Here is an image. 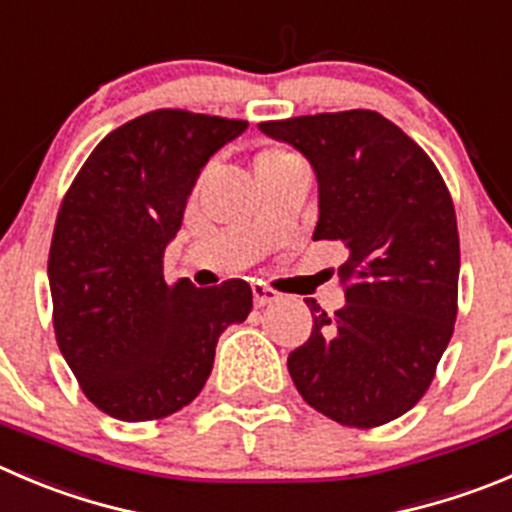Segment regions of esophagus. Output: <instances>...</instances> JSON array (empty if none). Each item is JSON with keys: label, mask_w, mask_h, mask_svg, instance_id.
I'll list each match as a JSON object with an SVG mask.
<instances>
[{"label": "esophagus", "mask_w": 512, "mask_h": 512, "mask_svg": "<svg viewBox=\"0 0 512 512\" xmlns=\"http://www.w3.org/2000/svg\"><path fill=\"white\" fill-rule=\"evenodd\" d=\"M274 301H279V294H276L274 289H269V286L264 284H253V304L269 306L274 304Z\"/></svg>", "instance_id": "34e87169"}]
</instances>
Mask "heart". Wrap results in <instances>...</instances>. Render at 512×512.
<instances>
[{"mask_svg": "<svg viewBox=\"0 0 512 512\" xmlns=\"http://www.w3.org/2000/svg\"><path fill=\"white\" fill-rule=\"evenodd\" d=\"M284 158H291V155L284 153V150H266L264 155H259L256 163H271V160H284Z\"/></svg>", "mask_w": 512, "mask_h": 512, "instance_id": "obj_1", "label": "heart"}]
</instances>
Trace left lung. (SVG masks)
I'll use <instances>...</instances> for the list:
<instances>
[{
	"mask_svg": "<svg viewBox=\"0 0 512 512\" xmlns=\"http://www.w3.org/2000/svg\"><path fill=\"white\" fill-rule=\"evenodd\" d=\"M294 145L319 180L314 241H342L347 304L314 299L311 337L289 374L316 412L347 427L387 425L435 379L457 316L460 238L450 191L430 155L374 110L259 123Z\"/></svg>",
	"mask_w": 512,
	"mask_h": 512,
	"instance_id": "left-lung-1",
	"label": "left lung"
}]
</instances>
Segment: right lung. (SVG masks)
I'll use <instances>...</instances> for the list:
<instances>
[{
    "label": "right lung",
    "instance_id": "1",
    "mask_svg": "<svg viewBox=\"0 0 512 512\" xmlns=\"http://www.w3.org/2000/svg\"><path fill=\"white\" fill-rule=\"evenodd\" d=\"M246 125L145 113L97 143L62 198L47 261L57 347L85 397L115 420H160L193 402L221 332L251 311L241 279L196 289L163 276L198 173Z\"/></svg>",
    "mask_w": 512,
    "mask_h": 512
}]
</instances>
